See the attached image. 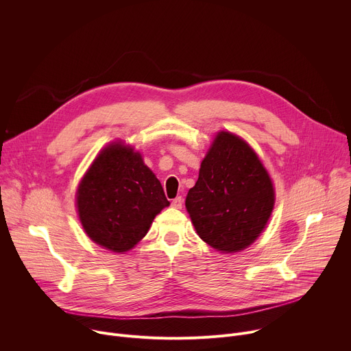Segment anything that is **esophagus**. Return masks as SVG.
Wrapping results in <instances>:
<instances>
[{
  "mask_svg": "<svg viewBox=\"0 0 351 351\" xmlns=\"http://www.w3.org/2000/svg\"><path fill=\"white\" fill-rule=\"evenodd\" d=\"M182 206H183V198H182V197H176V198L172 199V207H173V208L180 210Z\"/></svg>",
  "mask_w": 351,
  "mask_h": 351,
  "instance_id": "obj_1",
  "label": "esophagus"
}]
</instances>
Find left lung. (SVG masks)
I'll return each mask as SVG.
<instances>
[{
	"label": "left lung",
	"instance_id": "1",
	"mask_svg": "<svg viewBox=\"0 0 351 351\" xmlns=\"http://www.w3.org/2000/svg\"><path fill=\"white\" fill-rule=\"evenodd\" d=\"M275 204L272 180L243 138L219 132L187 193L197 234L221 253H237L264 230Z\"/></svg>",
	"mask_w": 351,
	"mask_h": 351
}]
</instances>
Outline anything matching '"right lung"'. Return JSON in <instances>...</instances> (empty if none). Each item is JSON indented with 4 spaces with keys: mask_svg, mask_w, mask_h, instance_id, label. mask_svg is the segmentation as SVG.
I'll return each mask as SVG.
<instances>
[{
    "mask_svg": "<svg viewBox=\"0 0 351 351\" xmlns=\"http://www.w3.org/2000/svg\"><path fill=\"white\" fill-rule=\"evenodd\" d=\"M76 206L87 236L114 253L133 248L169 206L140 153L121 141L106 147L83 176Z\"/></svg>",
    "mask_w": 351,
    "mask_h": 351,
    "instance_id": "add662e5",
    "label": "right lung"
}]
</instances>
